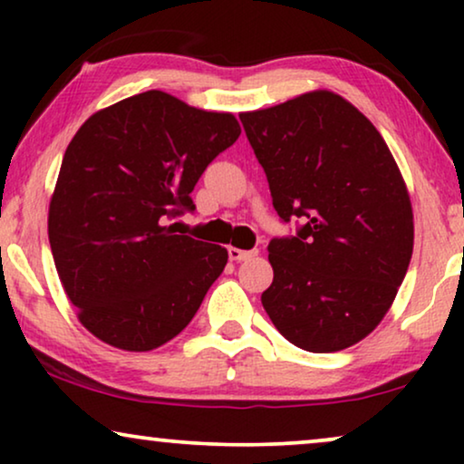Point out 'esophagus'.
Segmentation results:
<instances>
[{
  "mask_svg": "<svg viewBox=\"0 0 464 464\" xmlns=\"http://www.w3.org/2000/svg\"><path fill=\"white\" fill-rule=\"evenodd\" d=\"M227 256H230L232 262H246V259L257 256V249L245 251V249H237V246H230V249H227Z\"/></svg>",
  "mask_w": 464,
  "mask_h": 464,
  "instance_id": "1",
  "label": "esophagus"
}]
</instances>
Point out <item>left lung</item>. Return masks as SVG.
<instances>
[{"label":"left lung","instance_id":"8db88e82","mask_svg":"<svg viewBox=\"0 0 464 464\" xmlns=\"http://www.w3.org/2000/svg\"><path fill=\"white\" fill-rule=\"evenodd\" d=\"M278 218L275 281L262 294L291 344L335 353L382 321L403 283L414 221L403 177L370 120L338 94L316 91L240 113Z\"/></svg>","mask_w":464,"mask_h":464}]
</instances>
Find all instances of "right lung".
Here are the masks:
<instances>
[{
  "label": "right lung",
  "mask_w": 464,
  "mask_h": 464,
  "mask_svg": "<svg viewBox=\"0 0 464 464\" xmlns=\"http://www.w3.org/2000/svg\"><path fill=\"white\" fill-rule=\"evenodd\" d=\"M240 135L232 113L160 91L101 110L63 156L48 213L54 266L88 332L151 351L188 327L227 262L219 245L175 234L192 189Z\"/></svg>",
  "instance_id": "obj_1"
}]
</instances>
